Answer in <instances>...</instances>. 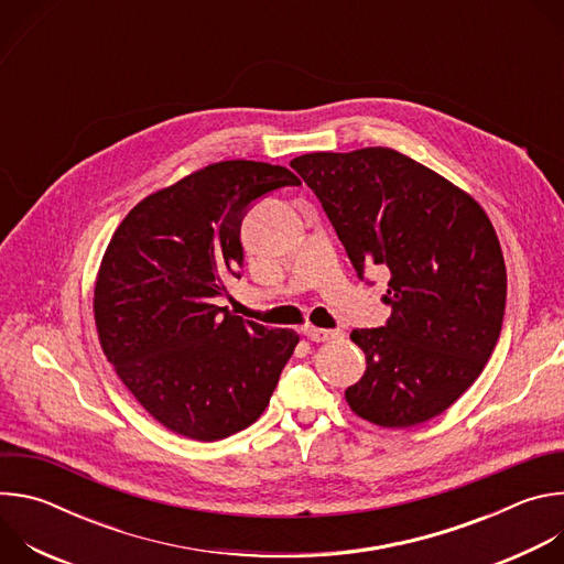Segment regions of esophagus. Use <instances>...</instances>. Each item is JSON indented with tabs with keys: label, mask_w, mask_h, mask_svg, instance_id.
<instances>
[{
	"label": "esophagus",
	"mask_w": 564,
	"mask_h": 564,
	"mask_svg": "<svg viewBox=\"0 0 564 564\" xmlns=\"http://www.w3.org/2000/svg\"><path fill=\"white\" fill-rule=\"evenodd\" d=\"M303 335L316 344H324V341H333V339H341L344 333L341 330H326V328H314V326H305Z\"/></svg>",
	"instance_id": "34e87169"
}]
</instances>
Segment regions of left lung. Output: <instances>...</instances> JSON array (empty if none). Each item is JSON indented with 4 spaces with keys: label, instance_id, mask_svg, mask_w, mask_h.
<instances>
[{
    "label": "left lung",
    "instance_id": "left-lung-1",
    "mask_svg": "<svg viewBox=\"0 0 564 564\" xmlns=\"http://www.w3.org/2000/svg\"><path fill=\"white\" fill-rule=\"evenodd\" d=\"M292 170L316 194L350 263L390 272L383 328H357L364 377L346 390L355 415L409 429L442 415L485 370L505 318L507 268L479 203L388 147L316 151Z\"/></svg>",
    "mask_w": 564,
    "mask_h": 564
}]
</instances>
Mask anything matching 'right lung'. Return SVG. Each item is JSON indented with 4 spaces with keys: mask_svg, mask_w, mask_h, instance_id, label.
Segmentation results:
<instances>
[{
    "mask_svg": "<svg viewBox=\"0 0 564 564\" xmlns=\"http://www.w3.org/2000/svg\"><path fill=\"white\" fill-rule=\"evenodd\" d=\"M301 185L285 167L223 160L142 198L102 257L94 316L105 357L138 404L198 442L254 424L299 335L212 303L243 268L240 220L252 200Z\"/></svg>",
    "mask_w": 564,
    "mask_h": 564,
    "instance_id": "obj_1",
    "label": "right lung"
}]
</instances>
